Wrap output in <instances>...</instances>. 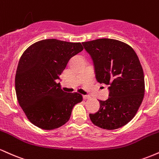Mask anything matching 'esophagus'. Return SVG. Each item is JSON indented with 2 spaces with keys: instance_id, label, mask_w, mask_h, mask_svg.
Wrapping results in <instances>:
<instances>
[{
  "instance_id": "esophagus-1",
  "label": "esophagus",
  "mask_w": 159,
  "mask_h": 159,
  "mask_svg": "<svg viewBox=\"0 0 159 159\" xmlns=\"http://www.w3.org/2000/svg\"><path fill=\"white\" fill-rule=\"evenodd\" d=\"M83 98L84 99H88V98H90V96H83Z\"/></svg>"
}]
</instances>
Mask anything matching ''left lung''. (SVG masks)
I'll use <instances>...</instances> for the list:
<instances>
[{"instance_id": "left-lung-1", "label": "left lung", "mask_w": 159, "mask_h": 159, "mask_svg": "<svg viewBox=\"0 0 159 159\" xmlns=\"http://www.w3.org/2000/svg\"><path fill=\"white\" fill-rule=\"evenodd\" d=\"M93 62L96 78L108 85L109 97L90 114L94 125L107 130L126 125L135 116L144 96V75L132 47L119 40L98 39L82 43Z\"/></svg>"}]
</instances>
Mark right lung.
<instances>
[{"label":"right lung","instance_id":"right-lung-1","mask_svg":"<svg viewBox=\"0 0 159 159\" xmlns=\"http://www.w3.org/2000/svg\"><path fill=\"white\" fill-rule=\"evenodd\" d=\"M83 49L80 43L49 39L30 45L21 55L16 73V96L36 126L45 130L62 126L83 100L81 94L64 92L57 83L69 60Z\"/></svg>","mask_w":159,"mask_h":159}]
</instances>
